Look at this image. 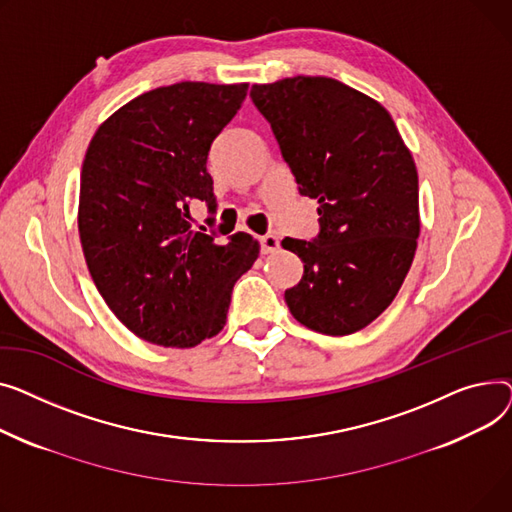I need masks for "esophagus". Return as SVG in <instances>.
<instances>
[{"mask_svg":"<svg viewBox=\"0 0 512 512\" xmlns=\"http://www.w3.org/2000/svg\"><path fill=\"white\" fill-rule=\"evenodd\" d=\"M260 250L262 254H273L279 250V239L275 235H264L260 237Z\"/></svg>","mask_w":512,"mask_h":512,"instance_id":"obj_1","label":"esophagus"}]
</instances>
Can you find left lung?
Returning a JSON list of instances; mask_svg holds the SVG:
<instances>
[{
  "mask_svg": "<svg viewBox=\"0 0 512 512\" xmlns=\"http://www.w3.org/2000/svg\"><path fill=\"white\" fill-rule=\"evenodd\" d=\"M299 194L318 200L314 242L285 237L304 262L285 291L293 318L343 337L376 320L399 293L419 237L417 169L393 117L372 97L326 76L254 84Z\"/></svg>",
  "mask_w": 512,
  "mask_h": 512,
  "instance_id": "obj_1",
  "label": "left lung"
}]
</instances>
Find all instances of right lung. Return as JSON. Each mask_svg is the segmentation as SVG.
I'll return each mask as SVG.
<instances>
[{"label": "right lung", "mask_w": 512, "mask_h": 512, "mask_svg": "<svg viewBox=\"0 0 512 512\" xmlns=\"http://www.w3.org/2000/svg\"><path fill=\"white\" fill-rule=\"evenodd\" d=\"M246 95V82L148 90L109 115L86 148V266L117 320L153 345L186 349L219 335L235 281L260 254L248 233L217 244L190 223L196 200L217 206L208 150Z\"/></svg>", "instance_id": "1"}]
</instances>
